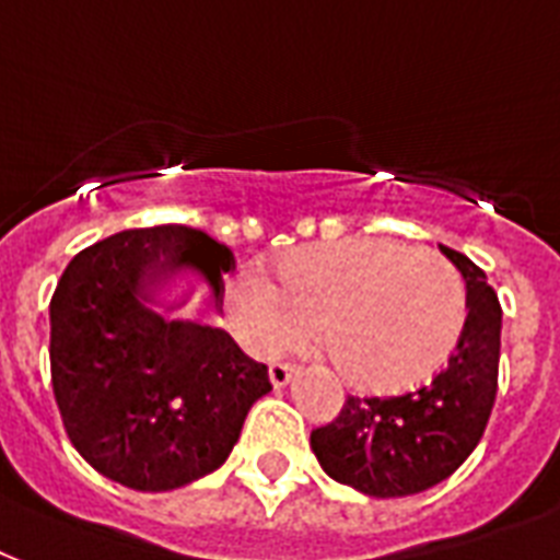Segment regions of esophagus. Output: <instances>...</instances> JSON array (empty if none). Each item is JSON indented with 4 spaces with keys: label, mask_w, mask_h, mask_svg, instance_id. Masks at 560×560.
<instances>
[{
    "label": "esophagus",
    "mask_w": 560,
    "mask_h": 560,
    "mask_svg": "<svg viewBox=\"0 0 560 560\" xmlns=\"http://www.w3.org/2000/svg\"><path fill=\"white\" fill-rule=\"evenodd\" d=\"M268 377H271V384H275L277 389H283V386L295 377V365L275 363L271 369H268Z\"/></svg>",
    "instance_id": "34e87169"
}]
</instances>
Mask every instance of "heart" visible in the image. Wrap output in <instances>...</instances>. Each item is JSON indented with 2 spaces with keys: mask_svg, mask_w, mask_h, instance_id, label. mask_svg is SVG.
<instances>
[{
  "mask_svg": "<svg viewBox=\"0 0 560 560\" xmlns=\"http://www.w3.org/2000/svg\"><path fill=\"white\" fill-rule=\"evenodd\" d=\"M226 315L259 354H285L322 330L348 384L395 393L431 377L455 351L466 285L445 256L384 238L301 247L271 280L242 271L226 285Z\"/></svg>",
  "mask_w": 560,
  "mask_h": 560,
  "instance_id": "heart-1",
  "label": "heart"
}]
</instances>
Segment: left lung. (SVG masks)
Instances as JSON below:
<instances>
[{
	"instance_id": "1",
	"label": "left lung",
	"mask_w": 560,
	"mask_h": 560,
	"mask_svg": "<svg viewBox=\"0 0 560 560\" xmlns=\"http://www.w3.org/2000/svg\"><path fill=\"white\" fill-rule=\"evenodd\" d=\"M466 285L455 354L434 381L395 398H348L334 422L310 434L334 481L375 499H401L445 481L472 455L495 401L502 306L469 256L440 245Z\"/></svg>"
}]
</instances>
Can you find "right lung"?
<instances>
[{
  "label": "right lung",
  "instance_id": "1",
  "mask_svg": "<svg viewBox=\"0 0 560 560\" xmlns=\"http://www.w3.org/2000/svg\"><path fill=\"white\" fill-rule=\"evenodd\" d=\"M230 247L183 224L126 230L70 259L49 304V363L75 452L141 493H167L215 472L247 410L271 393L212 322L167 318L203 285L218 310ZM179 282L183 296L170 298Z\"/></svg>",
  "mask_w": 560,
  "mask_h": 560
}]
</instances>
